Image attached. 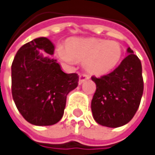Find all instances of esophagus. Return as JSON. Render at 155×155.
Instances as JSON below:
<instances>
[{
  "instance_id": "obj_1",
  "label": "esophagus",
  "mask_w": 155,
  "mask_h": 155,
  "mask_svg": "<svg viewBox=\"0 0 155 155\" xmlns=\"http://www.w3.org/2000/svg\"><path fill=\"white\" fill-rule=\"evenodd\" d=\"M90 78V76L87 74H81L79 76V81H78V84H83L85 80H88Z\"/></svg>"
}]
</instances>
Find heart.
Returning a JSON list of instances; mask_svg holds the SVG:
<instances>
[{
	"instance_id": "1",
	"label": "heart",
	"mask_w": 155,
	"mask_h": 155,
	"mask_svg": "<svg viewBox=\"0 0 155 155\" xmlns=\"http://www.w3.org/2000/svg\"><path fill=\"white\" fill-rule=\"evenodd\" d=\"M58 56L68 63H84L88 72L104 75L110 72L120 62L122 55L121 45L103 39H71L65 48L58 47Z\"/></svg>"
}]
</instances>
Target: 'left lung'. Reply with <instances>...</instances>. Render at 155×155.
<instances>
[{
    "label": "left lung",
    "instance_id": "1",
    "mask_svg": "<svg viewBox=\"0 0 155 155\" xmlns=\"http://www.w3.org/2000/svg\"><path fill=\"white\" fill-rule=\"evenodd\" d=\"M128 54L110 74L96 78L91 101L95 121L109 128L127 124L135 115L143 94L142 68L139 58L129 47Z\"/></svg>",
    "mask_w": 155,
    "mask_h": 155
}]
</instances>
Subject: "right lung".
I'll return each mask as SVG.
<instances>
[{"label": "right lung", "mask_w": 155, "mask_h": 155, "mask_svg": "<svg viewBox=\"0 0 155 155\" xmlns=\"http://www.w3.org/2000/svg\"><path fill=\"white\" fill-rule=\"evenodd\" d=\"M39 50L53 55L54 45L40 37L17 51L11 67L12 95L25 120L36 126H50L62 118L66 97L77 88L79 77L64 73L56 59L43 57Z\"/></svg>", "instance_id": "add662e5"}]
</instances>
